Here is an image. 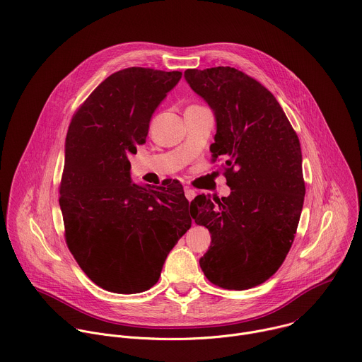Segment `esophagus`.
<instances>
[{
    "instance_id": "1",
    "label": "esophagus",
    "mask_w": 362,
    "mask_h": 362,
    "mask_svg": "<svg viewBox=\"0 0 362 362\" xmlns=\"http://www.w3.org/2000/svg\"><path fill=\"white\" fill-rule=\"evenodd\" d=\"M184 192H185V197L191 201V199H194V197H195V191L194 189H191V188H188V187H185L184 188Z\"/></svg>"
}]
</instances>
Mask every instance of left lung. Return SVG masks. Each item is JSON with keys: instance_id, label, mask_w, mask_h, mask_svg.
Returning a JSON list of instances; mask_svg holds the SVG:
<instances>
[{"instance_id": "1", "label": "left lung", "mask_w": 362, "mask_h": 362, "mask_svg": "<svg viewBox=\"0 0 362 362\" xmlns=\"http://www.w3.org/2000/svg\"><path fill=\"white\" fill-rule=\"evenodd\" d=\"M184 77L214 112L209 150L227 157L231 188L215 204L204 194L191 201L192 218L211 234L199 265L212 284L248 290L272 276L293 245L305 195L300 139L275 97L243 71L187 69Z\"/></svg>"}]
</instances>
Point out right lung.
I'll return each instance as SVG.
<instances>
[{
    "label": "right lung",
    "instance_id": "add662e5",
    "mask_svg": "<svg viewBox=\"0 0 362 362\" xmlns=\"http://www.w3.org/2000/svg\"><path fill=\"white\" fill-rule=\"evenodd\" d=\"M182 72L131 66L114 72L71 119L59 185L65 241L87 276L117 294L147 291L191 227L182 187L131 181L128 154Z\"/></svg>",
    "mask_w": 362,
    "mask_h": 362
}]
</instances>
